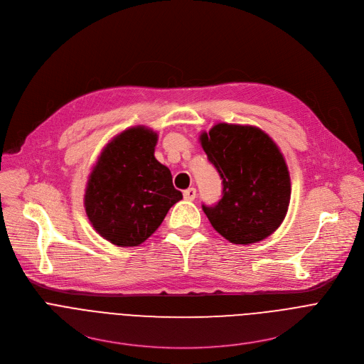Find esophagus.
<instances>
[{
	"instance_id": "esophagus-1",
	"label": "esophagus",
	"mask_w": 364,
	"mask_h": 364,
	"mask_svg": "<svg viewBox=\"0 0 364 364\" xmlns=\"http://www.w3.org/2000/svg\"><path fill=\"white\" fill-rule=\"evenodd\" d=\"M196 194H197V191H196L194 187H190V188L184 190V193H183V196H184L186 200H194V198H196Z\"/></svg>"
}]
</instances>
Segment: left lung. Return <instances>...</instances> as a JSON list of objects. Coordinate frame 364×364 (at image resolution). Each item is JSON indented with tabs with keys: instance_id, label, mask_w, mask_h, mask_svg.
Here are the masks:
<instances>
[{
	"instance_id": "left-lung-1",
	"label": "left lung",
	"mask_w": 364,
	"mask_h": 364,
	"mask_svg": "<svg viewBox=\"0 0 364 364\" xmlns=\"http://www.w3.org/2000/svg\"><path fill=\"white\" fill-rule=\"evenodd\" d=\"M200 142L223 184L218 204H203L215 230L235 245L272 235L291 198L289 171L278 145L262 129L233 124L215 125Z\"/></svg>"
}]
</instances>
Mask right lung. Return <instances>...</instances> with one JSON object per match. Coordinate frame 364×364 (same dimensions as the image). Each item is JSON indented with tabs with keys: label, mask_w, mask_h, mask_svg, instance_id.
Masks as SVG:
<instances>
[{
	"label": "right lung",
	"mask_w": 364,
	"mask_h": 364,
	"mask_svg": "<svg viewBox=\"0 0 364 364\" xmlns=\"http://www.w3.org/2000/svg\"><path fill=\"white\" fill-rule=\"evenodd\" d=\"M159 135L134 127L100 152L85 190V210L108 242L128 247L145 242L183 198L170 170L154 157Z\"/></svg>",
	"instance_id": "right-lung-1"
}]
</instances>
